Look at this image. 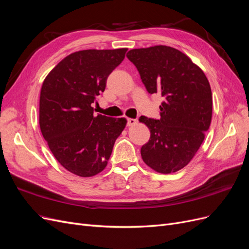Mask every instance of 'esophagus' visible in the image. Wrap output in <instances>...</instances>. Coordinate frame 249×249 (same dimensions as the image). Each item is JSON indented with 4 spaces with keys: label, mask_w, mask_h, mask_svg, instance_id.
Segmentation results:
<instances>
[{
    "label": "esophagus",
    "mask_w": 249,
    "mask_h": 249,
    "mask_svg": "<svg viewBox=\"0 0 249 249\" xmlns=\"http://www.w3.org/2000/svg\"><path fill=\"white\" fill-rule=\"evenodd\" d=\"M138 123L137 119H134V118H127L126 120V125L127 126H132V125H135Z\"/></svg>",
    "instance_id": "1"
}]
</instances>
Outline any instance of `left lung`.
Returning a JSON list of instances; mask_svg holds the SVG:
<instances>
[{
    "label": "left lung",
    "instance_id": "8db88e82",
    "mask_svg": "<svg viewBox=\"0 0 249 249\" xmlns=\"http://www.w3.org/2000/svg\"><path fill=\"white\" fill-rule=\"evenodd\" d=\"M147 92L161 93L160 119L141 116L150 138L141 147L144 163L160 173L184 168L196 154L212 119V91L206 74L177 49L155 46L126 54Z\"/></svg>",
    "mask_w": 249,
    "mask_h": 249
}]
</instances>
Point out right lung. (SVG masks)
Instances as JSON below:
<instances>
[{"mask_svg":"<svg viewBox=\"0 0 249 249\" xmlns=\"http://www.w3.org/2000/svg\"><path fill=\"white\" fill-rule=\"evenodd\" d=\"M127 49L84 50L65 57L44 79L39 125L51 152L73 175L88 178L107 166L125 118L93 115L95 97Z\"/></svg>","mask_w":249,"mask_h":249,"instance_id":"add662e5","label":"right lung"}]
</instances>
